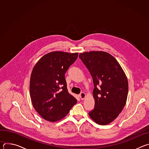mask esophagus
I'll return each instance as SVG.
<instances>
[{
  "mask_svg": "<svg viewBox=\"0 0 149 149\" xmlns=\"http://www.w3.org/2000/svg\"><path fill=\"white\" fill-rule=\"evenodd\" d=\"M79 97H80V98L82 100H84L85 98H86V94H85L84 93H83V92H82L81 93H80V94H79Z\"/></svg>",
  "mask_w": 149,
  "mask_h": 149,
  "instance_id": "34e87169",
  "label": "esophagus"
}]
</instances>
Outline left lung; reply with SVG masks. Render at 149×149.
<instances>
[{
  "label": "left lung",
  "mask_w": 149,
  "mask_h": 149,
  "mask_svg": "<svg viewBox=\"0 0 149 149\" xmlns=\"http://www.w3.org/2000/svg\"><path fill=\"white\" fill-rule=\"evenodd\" d=\"M79 58L91 74L94 88V109L88 114L96 123L106 125L114 120L126 103L129 84L116 58L103 51L80 53Z\"/></svg>",
  "instance_id": "8db88e82"
}]
</instances>
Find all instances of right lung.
I'll return each mask as SVG.
<instances>
[{"instance_id": "1", "label": "right lung", "mask_w": 149, "mask_h": 149, "mask_svg": "<svg viewBox=\"0 0 149 149\" xmlns=\"http://www.w3.org/2000/svg\"><path fill=\"white\" fill-rule=\"evenodd\" d=\"M78 53L49 52L34 66L30 79V95L33 107L48 121L65 117L77 100L68 91L65 74L78 58Z\"/></svg>"}]
</instances>
